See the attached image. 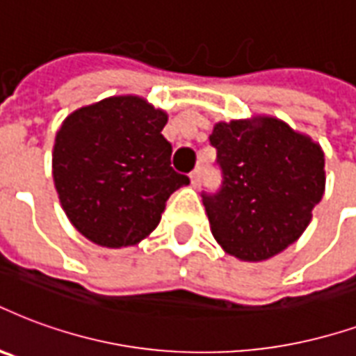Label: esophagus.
I'll list each match as a JSON object with an SVG mask.
<instances>
[{"instance_id":"esophagus-1","label":"esophagus","mask_w":356,"mask_h":356,"mask_svg":"<svg viewBox=\"0 0 356 356\" xmlns=\"http://www.w3.org/2000/svg\"><path fill=\"white\" fill-rule=\"evenodd\" d=\"M200 181H202V171H200V168L198 170H194L191 173V183H192V186H198L200 185Z\"/></svg>"}]
</instances>
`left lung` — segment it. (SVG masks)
Wrapping results in <instances>:
<instances>
[{
  "label": "left lung",
  "mask_w": 356,
  "mask_h": 356,
  "mask_svg": "<svg viewBox=\"0 0 356 356\" xmlns=\"http://www.w3.org/2000/svg\"><path fill=\"white\" fill-rule=\"evenodd\" d=\"M209 141L222 185L202 198L217 243L245 262L285 251L325 194L321 145L273 117L217 122Z\"/></svg>",
  "instance_id": "1"
}]
</instances>
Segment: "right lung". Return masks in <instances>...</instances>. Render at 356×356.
Segmentation results:
<instances>
[{
    "mask_svg": "<svg viewBox=\"0 0 356 356\" xmlns=\"http://www.w3.org/2000/svg\"><path fill=\"white\" fill-rule=\"evenodd\" d=\"M165 122L168 115L139 96L105 97L62 122L54 186L70 222L92 243L138 245L158 226L171 194L191 183L171 168Z\"/></svg>",
    "mask_w": 356,
    "mask_h": 356,
    "instance_id": "obj_1",
    "label": "right lung"
}]
</instances>
